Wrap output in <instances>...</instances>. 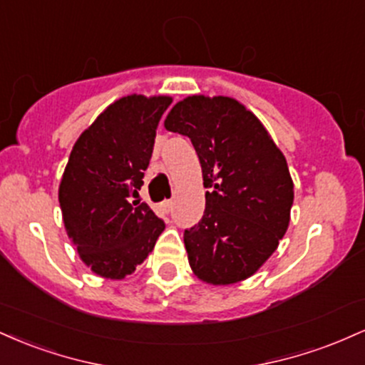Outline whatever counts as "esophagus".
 Masks as SVG:
<instances>
[{"instance_id": "34e87169", "label": "esophagus", "mask_w": 365, "mask_h": 365, "mask_svg": "<svg viewBox=\"0 0 365 365\" xmlns=\"http://www.w3.org/2000/svg\"><path fill=\"white\" fill-rule=\"evenodd\" d=\"M171 209H173V200H165V202H163V211L165 212H170Z\"/></svg>"}]
</instances>
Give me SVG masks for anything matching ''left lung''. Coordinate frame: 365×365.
<instances>
[{
    "label": "left lung",
    "instance_id": "1",
    "mask_svg": "<svg viewBox=\"0 0 365 365\" xmlns=\"http://www.w3.org/2000/svg\"><path fill=\"white\" fill-rule=\"evenodd\" d=\"M165 127L192 140L209 188L202 220L183 233L192 271L211 284L249 278L290 223L293 182L283 153L252 111L225 96H188Z\"/></svg>",
    "mask_w": 365,
    "mask_h": 365
}]
</instances>
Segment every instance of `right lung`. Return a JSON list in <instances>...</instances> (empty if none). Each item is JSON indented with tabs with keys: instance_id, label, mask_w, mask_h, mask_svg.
I'll return each instance as SVG.
<instances>
[{
	"instance_id": "right-lung-1",
	"label": "right lung",
	"mask_w": 365,
	"mask_h": 365,
	"mask_svg": "<svg viewBox=\"0 0 365 365\" xmlns=\"http://www.w3.org/2000/svg\"><path fill=\"white\" fill-rule=\"evenodd\" d=\"M170 104L168 96H125L83 130L70 153L58 190L63 223L83 264L103 278L132 274L165 230L135 199Z\"/></svg>"
}]
</instances>
